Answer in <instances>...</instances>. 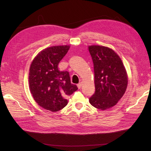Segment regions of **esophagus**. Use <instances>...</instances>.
<instances>
[{"label":"esophagus","instance_id":"esophagus-1","mask_svg":"<svg viewBox=\"0 0 151 151\" xmlns=\"http://www.w3.org/2000/svg\"><path fill=\"white\" fill-rule=\"evenodd\" d=\"M82 85H83V84H82V83H79L78 84H77V88H78L79 89H81V87H82Z\"/></svg>","mask_w":151,"mask_h":151}]
</instances>
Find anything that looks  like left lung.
<instances>
[{
	"label": "left lung",
	"instance_id": "left-lung-1",
	"mask_svg": "<svg viewBox=\"0 0 151 151\" xmlns=\"http://www.w3.org/2000/svg\"><path fill=\"white\" fill-rule=\"evenodd\" d=\"M94 64L95 93L89 98L94 107L106 110L117 104L128 85L126 68L118 55L111 48L89 45Z\"/></svg>",
	"mask_w": 151,
	"mask_h": 151
}]
</instances>
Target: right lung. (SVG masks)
Returning a JSON list of instances; mask_svg holds the SVG:
<instances>
[{
	"label": "right lung",
	"mask_w": 151,
	"mask_h": 151,
	"mask_svg": "<svg viewBox=\"0 0 151 151\" xmlns=\"http://www.w3.org/2000/svg\"><path fill=\"white\" fill-rule=\"evenodd\" d=\"M70 45L45 48L32 61L29 72V88L36 103L47 110H60L68 103L66 98L78 89L70 83L69 73L58 70V65Z\"/></svg>",
	"instance_id": "obj_1"
}]
</instances>
